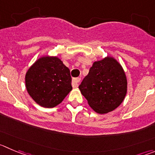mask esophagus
<instances>
[{"instance_id":"obj_1","label":"esophagus","mask_w":155,"mask_h":155,"mask_svg":"<svg viewBox=\"0 0 155 155\" xmlns=\"http://www.w3.org/2000/svg\"><path fill=\"white\" fill-rule=\"evenodd\" d=\"M81 78H73L72 80V87H78L79 84V82H80Z\"/></svg>"}]
</instances>
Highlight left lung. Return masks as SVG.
Segmentation results:
<instances>
[{
  "mask_svg": "<svg viewBox=\"0 0 155 155\" xmlns=\"http://www.w3.org/2000/svg\"><path fill=\"white\" fill-rule=\"evenodd\" d=\"M90 107L99 114L116 110L127 94V78L120 63L107 56L93 63L79 86Z\"/></svg>",
  "mask_w": 155,
  "mask_h": 155,
  "instance_id": "1",
  "label": "left lung"
}]
</instances>
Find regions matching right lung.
<instances>
[{
	"instance_id": "1",
	"label": "right lung",
	"mask_w": 155,
	"mask_h": 155,
	"mask_svg": "<svg viewBox=\"0 0 155 155\" xmlns=\"http://www.w3.org/2000/svg\"><path fill=\"white\" fill-rule=\"evenodd\" d=\"M25 83L32 100L45 108L58 106L72 90L70 70L57 56L38 58L26 71Z\"/></svg>"
}]
</instances>
